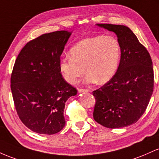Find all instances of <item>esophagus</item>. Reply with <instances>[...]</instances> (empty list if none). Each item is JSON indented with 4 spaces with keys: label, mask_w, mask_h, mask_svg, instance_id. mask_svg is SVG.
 <instances>
[{
    "label": "esophagus",
    "mask_w": 159,
    "mask_h": 159,
    "mask_svg": "<svg viewBox=\"0 0 159 159\" xmlns=\"http://www.w3.org/2000/svg\"><path fill=\"white\" fill-rule=\"evenodd\" d=\"M78 92H79V93H84V92H89V90H88V89H78Z\"/></svg>",
    "instance_id": "obj_1"
}]
</instances>
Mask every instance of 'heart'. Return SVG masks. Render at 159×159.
<instances>
[{"mask_svg": "<svg viewBox=\"0 0 159 159\" xmlns=\"http://www.w3.org/2000/svg\"><path fill=\"white\" fill-rule=\"evenodd\" d=\"M70 56L61 59L59 69L66 81L74 85L85 74V83H106L118 69L121 46L111 35H98L76 43L70 49Z\"/></svg>", "mask_w": 159, "mask_h": 159, "instance_id": "1", "label": "heart"}]
</instances>
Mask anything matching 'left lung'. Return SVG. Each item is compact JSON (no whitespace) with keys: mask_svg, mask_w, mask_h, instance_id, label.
I'll return each mask as SVG.
<instances>
[{"mask_svg":"<svg viewBox=\"0 0 159 159\" xmlns=\"http://www.w3.org/2000/svg\"><path fill=\"white\" fill-rule=\"evenodd\" d=\"M116 34L121 58L116 73L108 83L94 91L93 117L109 128L127 127L145 112L154 86L152 61L149 53L127 26L97 24Z\"/></svg>","mask_w":159,"mask_h":159,"instance_id":"left-lung-1","label":"left lung"}]
</instances>
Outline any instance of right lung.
Instances as JSON below:
<instances>
[{"label": "right lung", "instance_id": "add662e5", "mask_svg": "<svg viewBox=\"0 0 159 159\" xmlns=\"http://www.w3.org/2000/svg\"><path fill=\"white\" fill-rule=\"evenodd\" d=\"M72 31L43 34L19 52L11 75L15 107L23 124L32 131L54 134L65 125V103L77 94L59 69L60 57Z\"/></svg>", "mask_w": 159, "mask_h": 159}]
</instances>
